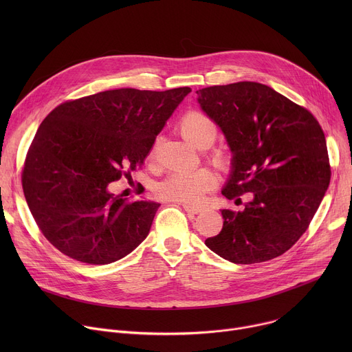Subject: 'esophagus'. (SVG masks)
<instances>
[{"label": "esophagus", "mask_w": 352, "mask_h": 352, "mask_svg": "<svg viewBox=\"0 0 352 352\" xmlns=\"http://www.w3.org/2000/svg\"><path fill=\"white\" fill-rule=\"evenodd\" d=\"M182 208L185 209V212H188V213H190V214H197V213H200V212H204V210H205V208H204V206H197V205H186V204H184V205H182Z\"/></svg>", "instance_id": "1"}]
</instances>
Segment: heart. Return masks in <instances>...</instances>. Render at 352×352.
I'll use <instances>...</instances> for the list:
<instances>
[{
    "mask_svg": "<svg viewBox=\"0 0 352 352\" xmlns=\"http://www.w3.org/2000/svg\"><path fill=\"white\" fill-rule=\"evenodd\" d=\"M178 129L184 139L196 148H208L213 144L217 136V125L214 120L200 110H190L182 116ZM159 140L150 148L148 160H155ZM209 160L219 168L230 166V156L224 150H213ZM216 175L208 168H197L193 171H174L168 174L156 188V193L168 202L193 205L202 200L205 193L216 186Z\"/></svg>",
    "mask_w": 352,
    "mask_h": 352,
    "instance_id": "heart-1",
    "label": "heart"
}]
</instances>
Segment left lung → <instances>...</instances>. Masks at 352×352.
<instances>
[{"instance_id":"8db88e82","label":"left lung","mask_w":352,"mask_h":352,"mask_svg":"<svg viewBox=\"0 0 352 352\" xmlns=\"http://www.w3.org/2000/svg\"><path fill=\"white\" fill-rule=\"evenodd\" d=\"M196 93L234 153L223 195L241 202V195L254 193L242 212L221 210L223 228L206 246L236 265L283 255L308 230L330 184L320 124L305 107L258 82Z\"/></svg>"}]
</instances>
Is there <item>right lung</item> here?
<instances>
[{
  "mask_svg": "<svg viewBox=\"0 0 352 352\" xmlns=\"http://www.w3.org/2000/svg\"><path fill=\"white\" fill-rule=\"evenodd\" d=\"M190 87L116 89L68 100L40 124L22 168L30 213L64 255L107 265L147 236L159 204L128 200L110 182L140 168Z\"/></svg>",
  "mask_w": 352,
  "mask_h": 352,
  "instance_id": "obj_1",
  "label": "right lung"
}]
</instances>
